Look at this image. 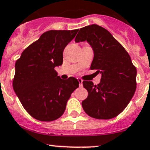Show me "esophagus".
Here are the masks:
<instances>
[{"label": "esophagus", "instance_id": "34e87169", "mask_svg": "<svg viewBox=\"0 0 150 150\" xmlns=\"http://www.w3.org/2000/svg\"><path fill=\"white\" fill-rule=\"evenodd\" d=\"M78 82H79V87H82V80L81 79H78Z\"/></svg>", "mask_w": 150, "mask_h": 150}]
</instances>
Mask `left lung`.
<instances>
[{
	"instance_id": "1",
	"label": "left lung",
	"mask_w": 150,
	"mask_h": 150,
	"mask_svg": "<svg viewBox=\"0 0 150 150\" xmlns=\"http://www.w3.org/2000/svg\"><path fill=\"white\" fill-rule=\"evenodd\" d=\"M87 41L93 51L91 69L102 74L100 83L83 81L88 97L82 105L89 116L110 119L125 109L136 89V68L126 50L109 31L96 24L81 28L75 42Z\"/></svg>"
}]
</instances>
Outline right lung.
I'll list each match as a JSON object with an SVG mask.
<instances>
[{
  "label": "right lung",
  "mask_w": 150,
  "mask_h": 150,
  "mask_svg": "<svg viewBox=\"0 0 150 150\" xmlns=\"http://www.w3.org/2000/svg\"><path fill=\"white\" fill-rule=\"evenodd\" d=\"M78 30L46 31L16 61L14 91L25 110L37 120L59 119L71 93L79 87L76 78L62 79L54 69L62 65L64 48Z\"/></svg>",
  "instance_id": "1"
}]
</instances>
